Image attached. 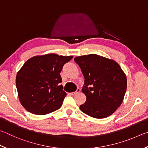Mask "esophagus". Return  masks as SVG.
<instances>
[{
	"instance_id": "esophagus-1",
	"label": "esophagus",
	"mask_w": 148,
	"mask_h": 148,
	"mask_svg": "<svg viewBox=\"0 0 148 148\" xmlns=\"http://www.w3.org/2000/svg\"><path fill=\"white\" fill-rule=\"evenodd\" d=\"M79 92H80V89H79V88H77L76 91H75V92H71V95H76V94L79 93Z\"/></svg>"
}]
</instances>
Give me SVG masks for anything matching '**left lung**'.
Listing matches in <instances>:
<instances>
[{
    "label": "left lung",
    "instance_id": "left-lung-1",
    "mask_svg": "<svg viewBox=\"0 0 148 148\" xmlns=\"http://www.w3.org/2000/svg\"><path fill=\"white\" fill-rule=\"evenodd\" d=\"M74 61L85 78L82 91L87 100L80 110L98 119L114 113L122 104L127 88V77L119 64L95 53L78 56Z\"/></svg>",
    "mask_w": 148,
    "mask_h": 148
}]
</instances>
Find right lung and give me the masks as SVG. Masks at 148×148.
Returning a JSON list of instances; mask_svg holds the SVG:
<instances>
[{"label": "right lung", "mask_w": 148, "mask_h": 148, "mask_svg": "<svg viewBox=\"0 0 148 148\" xmlns=\"http://www.w3.org/2000/svg\"><path fill=\"white\" fill-rule=\"evenodd\" d=\"M73 56L56 53L36 56L27 60L16 76L18 99L32 114L45 115L59 109L66 93L63 90L60 72Z\"/></svg>", "instance_id": "right-lung-1"}]
</instances>
